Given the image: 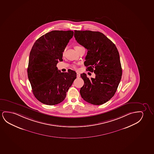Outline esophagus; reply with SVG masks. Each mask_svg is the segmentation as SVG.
<instances>
[{"instance_id": "obj_1", "label": "esophagus", "mask_w": 154, "mask_h": 154, "mask_svg": "<svg viewBox=\"0 0 154 154\" xmlns=\"http://www.w3.org/2000/svg\"><path fill=\"white\" fill-rule=\"evenodd\" d=\"M80 75L79 73H78V72H77V78H79V77H80Z\"/></svg>"}]
</instances>
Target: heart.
I'll return each instance as SVG.
<instances>
[{"mask_svg": "<svg viewBox=\"0 0 154 154\" xmlns=\"http://www.w3.org/2000/svg\"><path fill=\"white\" fill-rule=\"evenodd\" d=\"M82 47H81V46H79V45H77V46H76V47H75V50L76 49H79V48H82ZM65 50H66V49H65L64 50H63V54H65ZM72 67L74 68H76V66L75 65H72Z\"/></svg>", "mask_w": 154, "mask_h": 154, "instance_id": "1", "label": "heart"}]
</instances>
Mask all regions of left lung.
Segmentation results:
<instances>
[{
  "instance_id": "left-lung-1",
  "label": "left lung",
  "mask_w": 154,
  "mask_h": 154,
  "mask_svg": "<svg viewBox=\"0 0 154 154\" xmlns=\"http://www.w3.org/2000/svg\"><path fill=\"white\" fill-rule=\"evenodd\" d=\"M77 42L87 49L84 62L87 70L95 78L80 75L84 84L80 88L82 97L93 105H102L116 93L122 76L120 56L116 45L100 32L75 31Z\"/></svg>"
}]
</instances>
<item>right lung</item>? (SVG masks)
I'll use <instances>...</instances> for the list:
<instances>
[{"instance_id": "right-lung-1", "label": "right lung", "mask_w": 154, "mask_h": 154, "mask_svg": "<svg viewBox=\"0 0 154 154\" xmlns=\"http://www.w3.org/2000/svg\"><path fill=\"white\" fill-rule=\"evenodd\" d=\"M73 35L72 31H52L38 38L30 52L28 78L34 95L46 105L62 102L76 78L75 71L61 72L56 67Z\"/></svg>"}]
</instances>
